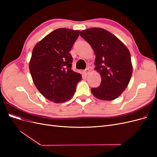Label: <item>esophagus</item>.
Here are the masks:
<instances>
[{
  "instance_id": "34e87169",
  "label": "esophagus",
  "mask_w": 157,
  "mask_h": 157,
  "mask_svg": "<svg viewBox=\"0 0 157 157\" xmlns=\"http://www.w3.org/2000/svg\"><path fill=\"white\" fill-rule=\"evenodd\" d=\"M90 71L89 68H87V69H85V70H84V74H85V75H88V73H90Z\"/></svg>"
}]
</instances>
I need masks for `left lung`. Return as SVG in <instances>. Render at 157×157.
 <instances>
[{
	"label": "left lung",
	"instance_id": "1",
	"mask_svg": "<svg viewBox=\"0 0 157 157\" xmlns=\"http://www.w3.org/2000/svg\"><path fill=\"white\" fill-rule=\"evenodd\" d=\"M80 35L93 48L96 54L94 69L101 77L100 86L92 88V93L101 100H114L124 91L132 77L129 50L116 36L101 28L83 30Z\"/></svg>",
	"mask_w": 157,
	"mask_h": 157
}]
</instances>
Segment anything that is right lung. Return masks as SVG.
<instances>
[{"label": "right lung", "mask_w": 157, "mask_h": 157, "mask_svg": "<svg viewBox=\"0 0 157 157\" xmlns=\"http://www.w3.org/2000/svg\"><path fill=\"white\" fill-rule=\"evenodd\" d=\"M79 31L57 29L35 46L29 71L35 86L56 103L67 101L74 96L81 75L71 69L73 58L69 52L79 36Z\"/></svg>", "instance_id": "1"}]
</instances>
